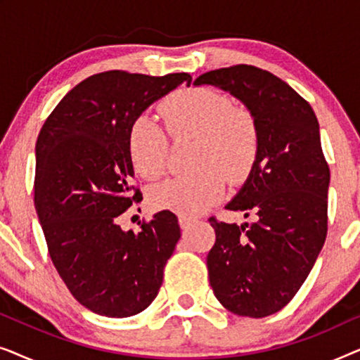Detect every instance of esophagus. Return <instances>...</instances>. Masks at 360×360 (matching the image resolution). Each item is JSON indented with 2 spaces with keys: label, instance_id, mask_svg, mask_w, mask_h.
<instances>
[{
  "label": "esophagus",
  "instance_id": "1",
  "mask_svg": "<svg viewBox=\"0 0 360 360\" xmlns=\"http://www.w3.org/2000/svg\"><path fill=\"white\" fill-rule=\"evenodd\" d=\"M179 223H180V228L186 231V229L190 228V226H193L195 219H193V218H188V216L180 214V216H179Z\"/></svg>",
  "mask_w": 360,
  "mask_h": 360
}]
</instances>
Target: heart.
<instances>
[{"instance_id":"b5f03b06","label":"heart","mask_w":360,"mask_h":360,"mask_svg":"<svg viewBox=\"0 0 360 360\" xmlns=\"http://www.w3.org/2000/svg\"><path fill=\"white\" fill-rule=\"evenodd\" d=\"M167 127L175 137L198 141L195 172L167 180L152 191L157 208L195 216L211 208L226 190V179L248 175L259 150V126L252 112L233 106L226 95L208 88L176 91L162 105ZM132 165L147 180H155L167 167L165 127L149 112L137 116L127 136Z\"/></svg>"}]
</instances>
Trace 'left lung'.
Here are the masks:
<instances>
[{
	"label": "left lung",
	"mask_w": 360,
	"mask_h": 360,
	"mask_svg": "<svg viewBox=\"0 0 360 360\" xmlns=\"http://www.w3.org/2000/svg\"><path fill=\"white\" fill-rule=\"evenodd\" d=\"M193 85L229 93L257 121V157L226 205L252 223L210 218L216 243L206 265L211 288L226 309L269 316L295 297L326 239L329 167L316 115L292 86L252 65L206 72Z\"/></svg>",
	"instance_id": "obj_1"
}]
</instances>
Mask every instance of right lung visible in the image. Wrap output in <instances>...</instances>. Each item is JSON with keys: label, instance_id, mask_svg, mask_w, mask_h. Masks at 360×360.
Returning <instances> with one entry per match:
<instances>
[{"label": "right lung", "instance_id": "add662e5", "mask_svg": "<svg viewBox=\"0 0 360 360\" xmlns=\"http://www.w3.org/2000/svg\"><path fill=\"white\" fill-rule=\"evenodd\" d=\"M184 82L188 73H98L62 98L37 137L34 205L49 254L77 302L101 316L144 311L180 239L169 210L137 233L117 219L142 200L131 185V124Z\"/></svg>", "mask_w": 360, "mask_h": 360}]
</instances>
